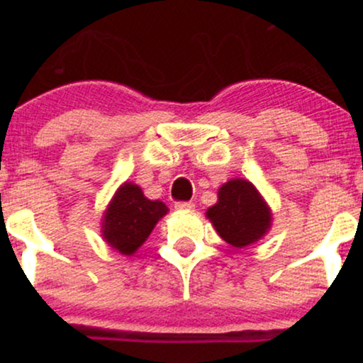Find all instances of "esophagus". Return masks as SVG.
Segmentation results:
<instances>
[{
	"instance_id": "34e87169",
	"label": "esophagus",
	"mask_w": 363,
	"mask_h": 363,
	"mask_svg": "<svg viewBox=\"0 0 363 363\" xmlns=\"http://www.w3.org/2000/svg\"><path fill=\"white\" fill-rule=\"evenodd\" d=\"M193 208H194V203H191V201H179V203H176V210L187 211V210H193Z\"/></svg>"
}]
</instances>
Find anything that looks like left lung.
<instances>
[{
	"instance_id": "obj_1",
	"label": "left lung",
	"mask_w": 363,
	"mask_h": 363,
	"mask_svg": "<svg viewBox=\"0 0 363 363\" xmlns=\"http://www.w3.org/2000/svg\"><path fill=\"white\" fill-rule=\"evenodd\" d=\"M208 218L225 242L245 247L268 232L272 213L257 189L244 179H232L218 191V203L208 208Z\"/></svg>"
}]
</instances>
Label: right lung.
<instances>
[{
    "instance_id": "right-lung-1",
    "label": "right lung",
    "mask_w": 363,
    "mask_h": 363,
    "mask_svg": "<svg viewBox=\"0 0 363 363\" xmlns=\"http://www.w3.org/2000/svg\"><path fill=\"white\" fill-rule=\"evenodd\" d=\"M167 213L162 201H150L136 184L126 182L112 198L104 215L102 235L121 254H133L152 234L158 220Z\"/></svg>"
}]
</instances>
